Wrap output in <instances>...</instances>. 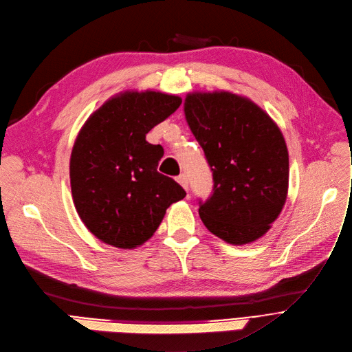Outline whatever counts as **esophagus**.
I'll list each match as a JSON object with an SVG mask.
<instances>
[{
    "label": "esophagus",
    "instance_id": "esophagus-1",
    "mask_svg": "<svg viewBox=\"0 0 352 352\" xmlns=\"http://www.w3.org/2000/svg\"><path fill=\"white\" fill-rule=\"evenodd\" d=\"M176 180H177V183L182 186V188H183L186 192L189 190V180H188V176L182 173V175H179V176L176 177Z\"/></svg>",
    "mask_w": 352,
    "mask_h": 352
}]
</instances>
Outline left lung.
I'll list each match as a JSON object with an SVG mask.
<instances>
[{"label":"left lung","instance_id":"left-lung-1","mask_svg":"<svg viewBox=\"0 0 352 352\" xmlns=\"http://www.w3.org/2000/svg\"><path fill=\"white\" fill-rule=\"evenodd\" d=\"M183 109L213 172L201 221L229 244L256 241L287 200L290 170L280 128L252 99L227 91L188 94Z\"/></svg>","mask_w":352,"mask_h":352}]
</instances>
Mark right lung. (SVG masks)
<instances>
[{
	"mask_svg": "<svg viewBox=\"0 0 352 352\" xmlns=\"http://www.w3.org/2000/svg\"><path fill=\"white\" fill-rule=\"evenodd\" d=\"M182 103L157 91L109 98L80 128L69 160L75 209L87 229L118 249H135L157 230L170 204L186 196L157 172L160 144L146 133Z\"/></svg>",
	"mask_w": 352,
	"mask_h": 352,
	"instance_id": "obj_1",
	"label": "right lung"
}]
</instances>
